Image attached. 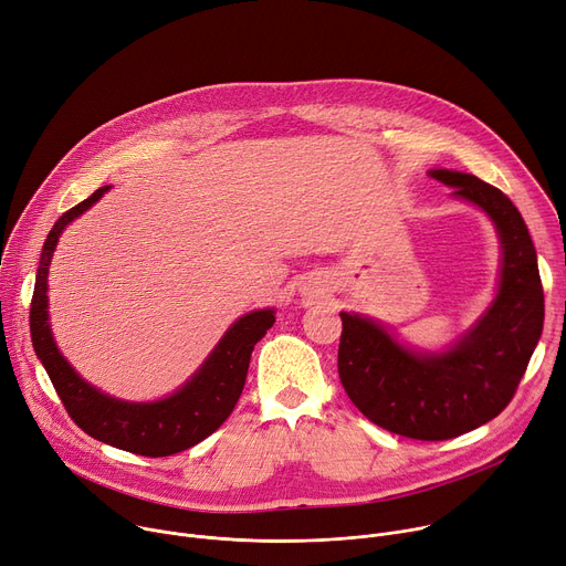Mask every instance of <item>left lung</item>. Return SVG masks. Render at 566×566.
<instances>
[{
  "mask_svg": "<svg viewBox=\"0 0 566 566\" xmlns=\"http://www.w3.org/2000/svg\"><path fill=\"white\" fill-rule=\"evenodd\" d=\"M429 175L496 224L504 247L499 294L465 339L433 357H418L378 324L342 312L337 368L348 398L370 422L416 441H448L496 418L513 400L542 335L544 290L533 240L509 196L474 175Z\"/></svg>",
  "mask_w": 566,
  "mask_h": 566,
  "instance_id": "1",
  "label": "left lung"
}]
</instances>
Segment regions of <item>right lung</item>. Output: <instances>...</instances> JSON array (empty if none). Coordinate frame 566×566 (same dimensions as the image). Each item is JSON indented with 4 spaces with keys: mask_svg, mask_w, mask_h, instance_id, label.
<instances>
[{
    "mask_svg": "<svg viewBox=\"0 0 566 566\" xmlns=\"http://www.w3.org/2000/svg\"><path fill=\"white\" fill-rule=\"evenodd\" d=\"M105 191L107 186L96 188L87 200L62 213L44 240L31 298V342L62 407L85 433L139 457H170L198 446L229 418L247 380L251 350L272 328L274 310L249 312L240 317L196 378L166 400L150 405L120 402L83 382L53 344L46 324V274L62 229L98 202Z\"/></svg>",
    "mask_w": 566,
    "mask_h": 566,
    "instance_id": "right-lung-1",
    "label": "right lung"
}]
</instances>
